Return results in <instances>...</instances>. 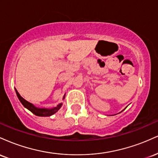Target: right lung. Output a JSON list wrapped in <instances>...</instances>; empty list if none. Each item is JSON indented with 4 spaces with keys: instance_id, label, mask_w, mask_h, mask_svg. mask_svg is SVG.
I'll return each mask as SVG.
<instances>
[{
    "instance_id": "1",
    "label": "right lung",
    "mask_w": 158,
    "mask_h": 158,
    "mask_svg": "<svg viewBox=\"0 0 158 158\" xmlns=\"http://www.w3.org/2000/svg\"><path fill=\"white\" fill-rule=\"evenodd\" d=\"M16 94H17V97L19 98L20 102H21V104L23 105L25 108H27L28 110H30L32 113H33L36 116H39V117H49V116H51L52 114H54L58 110H59V108L61 107V104L58 105L55 108H36L35 106H34L32 103L27 102V100H25L22 97H21V95L19 94V92L17 91V90L15 89Z\"/></svg>"
}]
</instances>
